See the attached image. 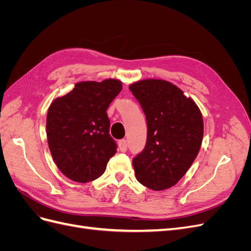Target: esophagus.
<instances>
[{
    "label": "esophagus",
    "mask_w": 251,
    "mask_h": 251,
    "mask_svg": "<svg viewBox=\"0 0 251 251\" xmlns=\"http://www.w3.org/2000/svg\"><path fill=\"white\" fill-rule=\"evenodd\" d=\"M118 148H119L120 151H123V153H125V151H126V149H127L126 140V139L119 140V141H118Z\"/></svg>",
    "instance_id": "esophagus-1"
}]
</instances>
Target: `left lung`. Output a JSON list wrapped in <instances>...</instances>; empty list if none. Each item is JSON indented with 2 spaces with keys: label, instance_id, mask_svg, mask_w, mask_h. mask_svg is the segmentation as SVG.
<instances>
[{
  "label": "left lung",
  "instance_id": "obj_1",
  "mask_svg": "<svg viewBox=\"0 0 251 251\" xmlns=\"http://www.w3.org/2000/svg\"><path fill=\"white\" fill-rule=\"evenodd\" d=\"M128 89L141 104L148 124L146 148L133 159L136 179L153 191L168 189L184 176L199 153L202 113L170 81L143 79Z\"/></svg>",
  "mask_w": 251,
  "mask_h": 251
}]
</instances>
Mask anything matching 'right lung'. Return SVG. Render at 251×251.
Here are the masks:
<instances>
[{"mask_svg": "<svg viewBox=\"0 0 251 251\" xmlns=\"http://www.w3.org/2000/svg\"><path fill=\"white\" fill-rule=\"evenodd\" d=\"M123 82L80 81L52 101L47 113V140L53 160L69 179L87 183L104 173L116 143L109 134L107 110Z\"/></svg>", "mask_w": 251, "mask_h": 251, "instance_id": "add662e5", "label": "right lung"}]
</instances>
